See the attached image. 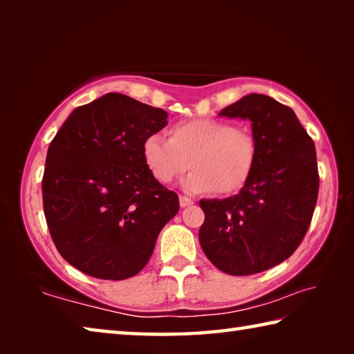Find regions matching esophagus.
Masks as SVG:
<instances>
[{"mask_svg": "<svg viewBox=\"0 0 354 354\" xmlns=\"http://www.w3.org/2000/svg\"><path fill=\"white\" fill-rule=\"evenodd\" d=\"M179 205H181V207H189V206L194 205V200H190L189 196L181 195V196H179Z\"/></svg>", "mask_w": 354, "mask_h": 354, "instance_id": "34e87169", "label": "esophagus"}]
</instances>
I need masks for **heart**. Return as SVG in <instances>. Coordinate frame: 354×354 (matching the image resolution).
<instances>
[{
    "mask_svg": "<svg viewBox=\"0 0 354 354\" xmlns=\"http://www.w3.org/2000/svg\"><path fill=\"white\" fill-rule=\"evenodd\" d=\"M169 139L149 134L142 142V159L160 184H170L190 167L183 181L189 194L217 190L230 195L248 183L254 170L257 145L248 131L230 122L196 118L173 124Z\"/></svg>",
    "mask_w": 354,
    "mask_h": 354,
    "instance_id": "obj_1",
    "label": "heart"
}]
</instances>
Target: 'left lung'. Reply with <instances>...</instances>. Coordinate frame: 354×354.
<instances>
[{
    "instance_id": "left-lung-1",
    "label": "left lung",
    "mask_w": 354,
    "mask_h": 354,
    "mask_svg": "<svg viewBox=\"0 0 354 354\" xmlns=\"http://www.w3.org/2000/svg\"><path fill=\"white\" fill-rule=\"evenodd\" d=\"M220 115L251 122L254 170L237 195L201 200L200 245L218 270L261 273L293 254L313 220L319 196L314 140L289 106L250 93Z\"/></svg>"
}]
</instances>
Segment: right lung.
I'll list each match as a JSON object with an SVG mask.
<instances>
[{"instance_id":"1","label":"right lung","mask_w":354,"mask_h":354,"mask_svg":"<svg viewBox=\"0 0 354 354\" xmlns=\"http://www.w3.org/2000/svg\"><path fill=\"white\" fill-rule=\"evenodd\" d=\"M167 112L106 93L76 107L46 153L41 196L53 242L70 266L100 279L134 277L179 211L175 192L151 176L142 142Z\"/></svg>"}]
</instances>
